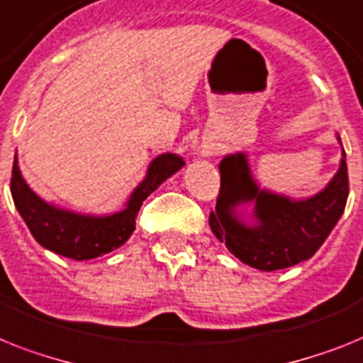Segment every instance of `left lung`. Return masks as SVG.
I'll return each mask as SVG.
<instances>
[{
  "instance_id": "8db88e82",
  "label": "left lung",
  "mask_w": 363,
  "mask_h": 363,
  "mask_svg": "<svg viewBox=\"0 0 363 363\" xmlns=\"http://www.w3.org/2000/svg\"><path fill=\"white\" fill-rule=\"evenodd\" d=\"M218 169L220 191L209 226L233 256L259 271H278L310 259L343 215L349 196L345 154L325 191L301 202L259 191L242 154L226 155ZM247 201L255 202L258 224L254 227L242 225L235 215V208Z\"/></svg>"
}]
</instances>
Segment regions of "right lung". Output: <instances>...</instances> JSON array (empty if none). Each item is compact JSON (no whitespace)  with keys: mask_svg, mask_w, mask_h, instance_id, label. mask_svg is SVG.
Wrapping results in <instances>:
<instances>
[{"mask_svg":"<svg viewBox=\"0 0 363 363\" xmlns=\"http://www.w3.org/2000/svg\"><path fill=\"white\" fill-rule=\"evenodd\" d=\"M182 167L184 160L174 154L155 157L150 164L145 182L131 194L128 208L109 217L70 213L46 203L26 184L18 169L16 157L11 176V193L18 213L22 215L29 232L42 247L76 262H83L122 247L135 230V218L148 194L154 193L164 179L178 172Z\"/></svg>","mask_w":363,"mask_h":363,"instance_id":"add662e5","label":"right lung"}]
</instances>
